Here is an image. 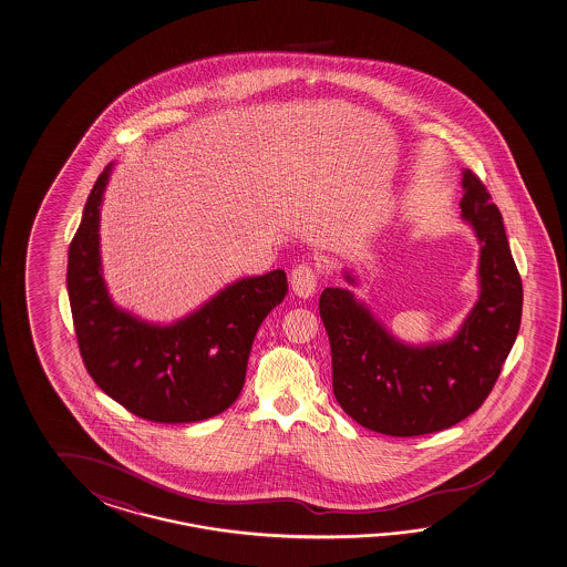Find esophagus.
Listing matches in <instances>:
<instances>
[{
  "label": "esophagus",
  "instance_id": "esophagus-1",
  "mask_svg": "<svg viewBox=\"0 0 567 567\" xmlns=\"http://www.w3.org/2000/svg\"><path fill=\"white\" fill-rule=\"evenodd\" d=\"M317 282H319V277L309 262H300L290 272V287L300 299L312 297L317 290Z\"/></svg>",
  "mask_w": 567,
  "mask_h": 567
}]
</instances>
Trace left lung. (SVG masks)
Listing matches in <instances>:
<instances>
[{
    "label": "left lung",
    "mask_w": 567,
    "mask_h": 567,
    "mask_svg": "<svg viewBox=\"0 0 567 567\" xmlns=\"http://www.w3.org/2000/svg\"><path fill=\"white\" fill-rule=\"evenodd\" d=\"M461 218L480 238V299L445 342L405 344L353 292L322 290L319 309L331 342L332 393L359 425L417 437L453 427L492 393L522 324L524 289L499 208L485 184L463 171ZM354 285V277L344 272Z\"/></svg>",
    "instance_id": "8db88e82"
}]
</instances>
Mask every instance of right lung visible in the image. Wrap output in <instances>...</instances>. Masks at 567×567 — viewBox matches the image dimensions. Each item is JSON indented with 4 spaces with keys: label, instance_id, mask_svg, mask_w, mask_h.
Here are the masks:
<instances>
[{
    "label": "right lung",
    "instance_id": "1",
    "mask_svg": "<svg viewBox=\"0 0 567 567\" xmlns=\"http://www.w3.org/2000/svg\"><path fill=\"white\" fill-rule=\"evenodd\" d=\"M97 176L68 252V295L87 373L107 396L154 423H194L235 403L260 322L289 292L285 270L240 278L193 315L161 327L118 309L100 267Z\"/></svg>",
    "mask_w": 567,
    "mask_h": 567
}]
</instances>
